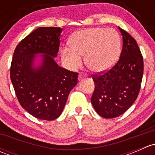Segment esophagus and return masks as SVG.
Instances as JSON below:
<instances>
[{"label":"esophagus","instance_id":"34e87169","mask_svg":"<svg viewBox=\"0 0 155 155\" xmlns=\"http://www.w3.org/2000/svg\"><path fill=\"white\" fill-rule=\"evenodd\" d=\"M85 76H86V74H85V73H79V77H78V79H79V80H81V79L85 78Z\"/></svg>","mask_w":155,"mask_h":155}]
</instances>
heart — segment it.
I'll use <instances>...</instances> for the list:
<instances>
[{"instance_id":"b5f03b06","label":"heart","mask_w":155,"mask_h":155,"mask_svg":"<svg viewBox=\"0 0 155 155\" xmlns=\"http://www.w3.org/2000/svg\"><path fill=\"white\" fill-rule=\"evenodd\" d=\"M70 47L61 49V57L68 68L76 69L85 56L86 66L94 72L108 70L118 59L121 39L113 28H90L77 31L70 40Z\"/></svg>"}]
</instances>
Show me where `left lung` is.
Returning <instances> with one entry per match:
<instances>
[{"instance_id": "obj_1", "label": "left lung", "mask_w": 155, "mask_h": 155, "mask_svg": "<svg viewBox=\"0 0 155 155\" xmlns=\"http://www.w3.org/2000/svg\"><path fill=\"white\" fill-rule=\"evenodd\" d=\"M123 47L118 61L101 75H93L95 88L91 101L97 113L104 118L120 116L138 97L143 75V58L134 37L118 27Z\"/></svg>"}]
</instances>
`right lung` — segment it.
<instances>
[{"mask_svg":"<svg viewBox=\"0 0 155 155\" xmlns=\"http://www.w3.org/2000/svg\"><path fill=\"white\" fill-rule=\"evenodd\" d=\"M61 32V28H38L18 43L13 53L10 79L15 94L21 107L38 119L58 118L78 82V73L54 61Z\"/></svg>","mask_w":155,"mask_h":155,"instance_id":"1","label":"right lung"}]
</instances>
